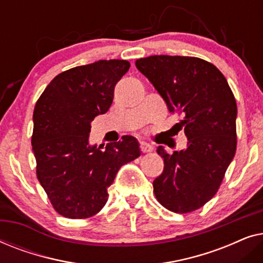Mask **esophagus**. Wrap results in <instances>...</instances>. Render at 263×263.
Wrapping results in <instances>:
<instances>
[{
    "label": "esophagus",
    "instance_id": "obj_1",
    "mask_svg": "<svg viewBox=\"0 0 263 263\" xmlns=\"http://www.w3.org/2000/svg\"><path fill=\"white\" fill-rule=\"evenodd\" d=\"M140 148H141L142 153H147V152H151V151L153 149V147H152V145H149L148 142L141 141L140 142Z\"/></svg>",
    "mask_w": 263,
    "mask_h": 263
}]
</instances>
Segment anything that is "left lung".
<instances>
[{
  "instance_id": "8db88e82",
  "label": "left lung",
  "mask_w": 263,
  "mask_h": 263,
  "mask_svg": "<svg viewBox=\"0 0 263 263\" xmlns=\"http://www.w3.org/2000/svg\"><path fill=\"white\" fill-rule=\"evenodd\" d=\"M188 139L184 149L164 158V170L153 181L158 201L175 213L202 207L218 192L236 153L237 104L224 75L197 57L154 55L136 60Z\"/></svg>"
}]
</instances>
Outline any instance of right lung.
<instances>
[{
	"label": "right lung",
	"mask_w": 263,
	"mask_h": 263,
	"mask_svg": "<svg viewBox=\"0 0 263 263\" xmlns=\"http://www.w3.org/2000/svg\"><path fill=\"white\" fill-rule=\"evenodd\" d=\"M125 60H99L53 78L33 111L32 149L37 177L61 215L98 213L118 170L141 154L134 136L102 146L89 143L91 122L112 104L115 86L127 73Z\"/></svg>",
	"instance_id": "add662e5"
}]
</instances>
